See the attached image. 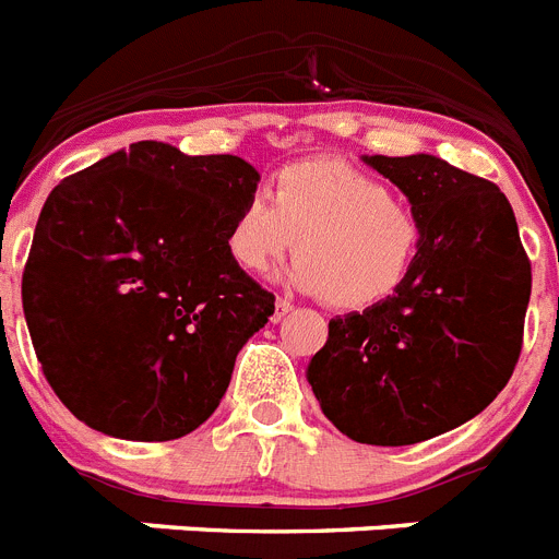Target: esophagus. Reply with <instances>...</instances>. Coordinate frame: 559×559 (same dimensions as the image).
I'll list each match as a JSON object with an SVG mask.
<instances>
[{
	"mask_svg": "<svg viewBox=\"0 0 559 559\" xmlns=\"http://www.w3.org/2000/svg\"><path fill=\"white\" fill-rule=\"evenodd\" d=\"M290 311H294V305H290L288 299H276V302H274V317H271V319H274V322H280V319L288 317Z\"/></svg>",
	"mask_w": 559,
	"mask_h": 559,
	"instance_id": "34e87169",
	"label": "esophagus"
}]
</instances>
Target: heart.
Here are the masks:
<instances>
[{
	"mask_svg": "<svg viewBox=\"0 0 559 559\" xmlns=\"http://www.w3.org/2000/svg\"><path fill=\"white\" fill-rule=\"evenodd\" d=\"M274 197L251 194L226 231L228 260L265 274L299 240L285 280L325 294L338 311H367L393 299L416 269L421 221L393 200L388 183L345 160L313 157L276 171Z\"/></svg>",
	"mask_w": 559,
	"mask_h": 559,
	"instance_id": "1",
	"label": "heart"
}]
</instances>
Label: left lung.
Here are the masks:
<instances>
[{"label":"left lung","instance_id":"left-lung-1","mask_svg":"<svg viewBox=\"0 0 559 559\" xmlns=\"http://www.w3.org/2000/svg\"><path fill=\"white\" fill-rule=\"evenodd\" d=\"M421 221V248L388 302L331 319L308 384L328 421L407 447L484 413L512 379L532 265L507 194L436 155H361Z\"/></svg>","mask_w":559,"mask_h":559}]
</instances>
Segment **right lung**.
Segmentation results:
<instances>
[{"label": "right lung", "instance_id": "add662e5", "mask_svg": "<svg viewBox=\"0 0 559 559\" xmlns=\"http://www.w3.org/2000/svg\"><path fill=\"white\" fill-rule=\"evenodd\" d=\"M260 171L138 141L61 180L22 274L50 388L104 436L171 441L212 416L274 294L226 254Z\"/></svg>", "mask_w": 559, "mask_h": 559}]
</instances>
